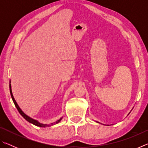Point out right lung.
<instances>
[{
    "mask_svg": "<svg viewBox=\"0 0 148 148\" xmlns=\"http://www.w3.org/2000/svg\"><path fill=\"white\" fill-rule=\"evenodd\" d=\"M10 94H11V97H12V100H13V102L15 104V106H16V108L17 109V110H18V112H19V114L21 115L22 116H23L25 119L27 121H29V123H32L34 125H36V126H38V127H49V126H51V125H53L55 124H57L58 123L61 121V120L62 119V118H61L59 120H57V121L56 122V123H52L51 124H49V125H47V124H42V123H40L38 121H37L36 120H34L33 119L31 118V117H29V116H27L26 114H25L23 112H22V110L20 109V108L19 107L18 105H17L16 101H15V99L14 98V96L13 95H12V89H11V85L10 84Z\"/></svg>",
    "mask_w": 148,
    "mask_h": 148,
    "instance_id": "add662e5",
    "label": "right lung"
}]
</instances>
